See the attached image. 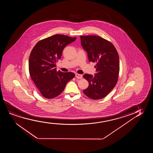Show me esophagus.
Masks as SVG:
<instances>
[{
	"mask_svg": "<svg viewBox=\"0 0 153 153\" xmlns=\"http://www.w3.org/2000/svg\"><path fill=\"white\" fill-rule=\"evenodd\" d=\"M76 77L78 79H82V75L81 74H76Z\"/></svg>",
	"mask_w": 153,
	"mask_h": 153,
	"instance_id": "esophagus-1",
	"label": "esophagus"
}]
</instances>
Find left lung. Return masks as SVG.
<instances>
[{
	"label": "left lung",
	"instance_id": "obj_1",
	"mask_svg": "<svg viewBox=\"0 0 153 153\" xmlns=\"http://www.w3.org/2000/svg\"><path fill=\"white\" fill-rule=\"evenodd\" d=\"M82 48L89 62L96 63V74H85L83 77L89 86L84 94L93 100L107 96L117 84L120 71L119 57L114 46L108 40L97 36H80Z\"/></svg>",
	"mask_w": 153,
	"mask_h": 153
}]
</instances>
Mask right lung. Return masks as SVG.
<instances>
[{
	"label": "right lung",
	"mask_w": 153,
	"mask_h": 153,
	"mask_svg": "<svg viewBox=\"0 0 153 153\" xmlns=\"http://www.w3.org/2000/svg\"><path fill=\"white\" fill-rule=\"evenodd\" d=\"M76 37L55 34L40 40L34 46L29 61L30 75L44 98L52 99L61 94L69 80L75 77L72 72L57 71L56 63L63 49Z\"/></svg>",
	"instance_id": "add662e5"
}]
</instances>
